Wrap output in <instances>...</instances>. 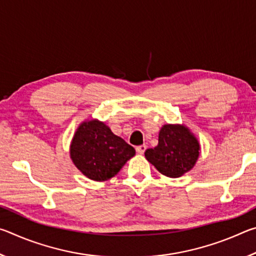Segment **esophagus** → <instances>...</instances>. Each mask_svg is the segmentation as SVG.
<instances>
[{
    "instance_id": "1",
    "label": "esophagus",
    "mask_w": 256,
    "mask_h": 256,
    "mask_svg": "<svg viewBox=\"0 0 256 256\" xmlns=\"http://www.w3.org/2000/svg\"><path fill=\"white\" fill-rule=\"evenodd\" d=\"M146 150V144H142V146H136V152L138 154H144Z\"/></svg>"
}]
</instances>
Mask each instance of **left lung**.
<instances>
[{
  "label": "left lung",
  "instance_id": "left-lung-1",
  "mask_svg": "<svg viewBox=\"0 0 256 256\" xmlns=\"http://www.w3.org/2000/svg\"><path fill=\"white\" fill-rule=\"evenodd\" d=\"M200 144L190 130L180 124H166L159 132L158 146L144 156L159 172L172 178L183 176L196 164Z\"/></svg>",
  "mask_w": 256,
  "mask_h": 256
}]
</instances>
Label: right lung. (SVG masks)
<instances>
[{
	"instance_id": "obj_1",
	"label": "right lung",
	"mask_w": 256,
	"mask_h": 256,
	"mask_svg": "<svg viewBox=\"0 0 256 256\" xmlns=\"http://www.w3.org/2000/svg\"><path fill=\"white\" fill-rule=\"evenodd\" d=\"M73 164L88 178L104 182L114 177L136 154L132 146L115 136L98 120H84L76 128L70 146Z\"/></svg>"
}]
</instances>
